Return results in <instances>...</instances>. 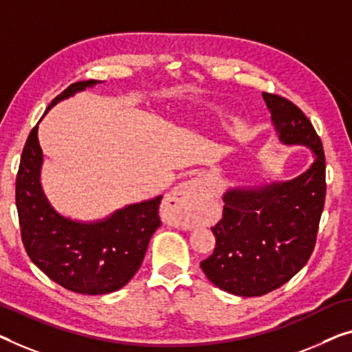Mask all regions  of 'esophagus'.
<instances>
[{"label":"esophagus","mask_w":352,"mask_h":352,"mask_svg":"<svg viewBox=\"0 0 352 352\" xmlns=\"http://www.w3.org/2000/svg\"><path fill=\"white\" fill-rule=\"evenodd\" d=\"M206 188L199 178H191L182 185H178L164 202V210L167 213L174 214L180 224L190 221L191 210L202 201Z\"/></svg>","instance_id":"1"}]
</instances>
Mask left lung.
Wrapping results in <instances>:
<instances>
[{
  "instance_id": "8db88e82",
  "label": "left lung",
  "mask_w": 352,
  "mask_h": 352,
  "mask_svg": "<svg viewBox=\"0 0 352 352\" xmlns=\"http://www.w3.org/2000/svg\"><path fill=\"white\" fill-rule=\"evenodd\" d=\"M262 98L281 142L307 145L314 162L289 182L224 192L223 218L212 228L217 246L201 269L219 289L242 297L276 289L307 264L326 201V156L311 122L289 99Z\"/></svg>"
}]
</instances>
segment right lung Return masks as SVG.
<instances>
[{"instance_id": "1", "label": "right lung", "mask_w": 352, "mask_h": 352, "mask_svg": "<svg viewBox=\"0 0 352 352\" xmlns=\"http://www.w3.org/2000/svg\"><path fill=\"white\" fill-rule=\"evenodd\" d=\"M96 83H72L49 109ZM41 166L36 124L26 139L15 180V206L26 254L67 291L99 296L123 287L139 270L151 235L161 226L162 196L131 204L101 221L78 223L63 217L47 201L41 186Z\"/></svg>"}]
</instances>
